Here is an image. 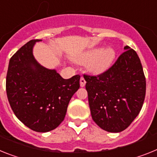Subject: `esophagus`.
Returning <instances> with one entry per match:
<instances>
[{"mask_svg":"<svg viewBox=\"0 0 157 157\" xmlns=\"http://www.w3.org/2000/svg\"><path fill=\"white\" fill-rule=\"evenodd\" d=\"M85 85H86L85 78H84L83 77H81V78H80V86H81L82 87H83V86H85Z\"/></svg>","mask_w":157,"mask_h":157,"instance_id":"34e87169","label":"esophagus"}]
</instances>
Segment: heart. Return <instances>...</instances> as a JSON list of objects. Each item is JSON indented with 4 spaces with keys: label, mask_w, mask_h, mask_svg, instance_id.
Returning <instances> with one entry per match:
<instances>
[{
    "label": "heart",
    "mask_w": 157,
    "mask_h": 157,
    "mask_svg": "<svg viewBox=\"0 0 157 157\" xmlns=\"http://www.w3.org/2000/svg\"><path fill=\"white\" fill-rule=\"evenodd\" d=\"M115 51L113 48H94L75 57V60L82 64L88 62V69L94 74H101L110 67L115 59Z\"/></svg>",
    "instance_id": "obj_1"
}]
</instances>
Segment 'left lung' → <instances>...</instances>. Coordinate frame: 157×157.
<instances>
[{
	"mask_svg": "<svg viewBox=\"0 0 157 157\" xmlns=\"http://www.w3.org/2000/svg\"><path fill=\"white\" fill-rule=\"evenodd\" d=\"M112 67L98 75H83L94 121L107 132L130 125L142 108L146 81L138 56L128 46Z\"/></svg>",
	"mask_w": 157,
	"mask_h": 157,
	"instance_id": "left-lung-1",
	"label": "left lung"
}]
</instances>
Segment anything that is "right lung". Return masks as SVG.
I'll return each instance as SVG.
<instances>
[{"mask_svg": "<svg viewBox=\"0 0 157 157\" xmlns=\"http://www.w3.org/2000/svg\"><path fill=\"white\" fill-rule=\"evenodd\" d=\"M33 40L9 60L6 93L13 113L36 132L53 130L64 120L69 101L79 88L80 75L64 79L56 70L39 64L33 54Z\"/></svg>", "mask_w": 157, "mask_h": 157, "instance_id": "obj_1", "label": "right lung"}]
</instances>
